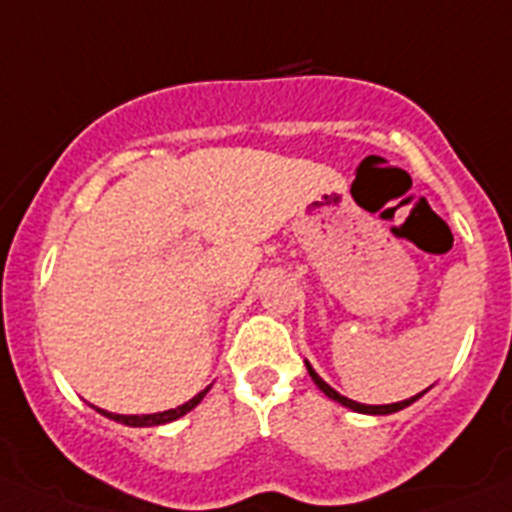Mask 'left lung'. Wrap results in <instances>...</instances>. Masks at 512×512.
Segmentation results:
<instances>
[{
  "instance_id": "left-lung-1",
  "label": "left lung",
  "mask_w": 512,
  "mask_h": 512,
  "mask_svg": "<svg viewBox=\"0 0 512 512\" xmlns=\"http://www.w3.org/2000/svg\"><path fill=\"white\" fill-rule=\"evenodd\" d=\"M304 363H306V371H309L311 381H314V384H317L319 389H322L324 394L332 399V402L342 404V407H348V410H353V412H361V415H391V412H399V410H404V407H410L412 402H417V399H420L422 394L428 391L425 389V391H420V394H415V397L404 399V402H394V404H361V402H353V399H348V397H342L340 391L332 389V386L327 384V381H324L322 376H319V373L309 366V361H304Z\"/></svg>"
}]
</instances>
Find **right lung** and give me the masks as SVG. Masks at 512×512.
Here are the masks:
<instances>
[{"instance_id":"1","label":"right lung","mask_w":512,"mask_h":512,"mask_svg":"<svg viewBox=\"0 0 512 512\" xmlns=\"http://www.w3.org/2000/svg\"><path fill=\"white\" fill-rule=\"evenodd\" d=\"M208 389H211V386H206V389H203V391H198V394H195V397L190 399V402L180 404V407H175V410L154 412V415H115V412L100 410V407H97V412H100V415H105V417H110V420H115V422L131 425V428H151V425H164V422H172V420H177V417L188 415V412L193 410V407H198V404H201V399L206 397Z\"/></svg>"}]
</instances>
